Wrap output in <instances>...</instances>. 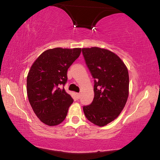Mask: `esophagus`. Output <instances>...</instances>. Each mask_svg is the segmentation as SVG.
Masks as SVG:
<instances>
[{"label": "esophagus", "instance_id": "1", "mask_svg": "<svg viewBox=\"0 0 160 160\" xmlns=\"http://www.w3.org/2000/svg\"><path fill=\"white\" fill-rule=\"evenodd\" d=\"M76 97H77V99H79L80 97V93H77L76 94Z\"/></svg>", "mask_w": 160, "mask_h": 160}]
</instances>
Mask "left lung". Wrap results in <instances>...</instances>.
Segmentation results:
<instances>
[{
	"label": "left lung",
	"instance_id": "left-lung-1",
	"mask_svg": "<svg viewBox=\"0 0 160 160\" xmlns=\"http://www.w3.org/2000/svg\"><path fill=\"white\" fill-rule=\"evenodd\" d=\"M82 52L94 79L93 101L83 106L84 113L95 125L106 126L118 117L128 99V69L117 55L107 49L84 48Z\"/></svg>",
	"mask_w": 160,
	"mask_h": 160
}]
</instances>
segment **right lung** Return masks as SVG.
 I'll return each instance as SVG.
<instances>
[{"instance_id":"add662e5","label":"right lung","mask_w":160,"mask_h":160,"mask_svg":"<svg viewBox=\"0 0 160 160\" xmlns=\"http://www.w3.org/2000/svg\"><path fill=\"white\" fill-rule=\"evenodd\" d=\"M81 48H55L43 52L32 64L27 78L29 102L39 120L56 126L66 118L73 99L64 89L68 69Z\"/></svg>"}]
</instances>
